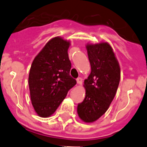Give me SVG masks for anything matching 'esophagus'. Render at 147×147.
<instances>
[{"label": "esophagus", "instance_id": "esophagus-1", "mask_svg": "<svg viewBox=\"0 0 147 147\" xmlns=\"http://www.w3.org/2000/svg\"><path fill=\"white\" fill-rule=\"evenodd\" d=\"M77 83L79 85L82 84V83H83V79L81 78H77Z\"/></svg>", "mask_w": 147, "mask_h": 147}]
</instances>
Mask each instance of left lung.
Segmentation results:
<instances>
[{
  "mask_svg": "<svg viewBox=\"0 0 147 147\" xmlns=\"http://www.w3.org/2000/svg\"><path fill=\"white\" fill-rule=\"evenodd\" d=\"M91 72L85 80L86 97L78 105V114L86 123L98 120L115 97L120 80V69L107 42L86 46Z\"/></svg>",
  "mask_w": 147,
  "mask_h": 147,
  "instance_id": "obj_1",
  "label": "left lung"
}]
</instances>
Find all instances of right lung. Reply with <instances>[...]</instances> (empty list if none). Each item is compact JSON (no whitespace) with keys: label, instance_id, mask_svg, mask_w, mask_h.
I'll use <instances>...</instances> for the list:
<instances>
[{"label":"right lung","instance_id":"obj_1","mask_svg":"<svg viewBox=\"0 0 147 147\" xmlns=\"http://www.w3.org/2000/svg\"><path fill=\"white\" fill-rule=\"evenodd\" d=\"M69 42L52 38L34 59L29 74L32 106L40 117L51 116L77 81L69 75Z\"/></svg>","mask_w":147,"mask_h":147}]
</instances>
